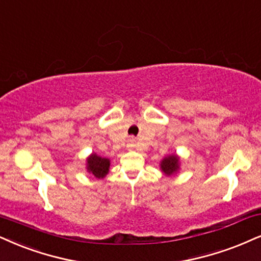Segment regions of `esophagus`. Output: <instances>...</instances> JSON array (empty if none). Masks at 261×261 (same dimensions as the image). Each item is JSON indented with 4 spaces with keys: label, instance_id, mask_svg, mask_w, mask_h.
I'll use <instances>...</instances> for the list:
<instances>
[{
    "label": "esophagus",
    "instance_id": "obj_1",
    "mask_svg": "<svg viewBox=\"0 0 261 261\" xmlns=\"http://www.w3.org/2000/svg\"><path fill=\"white\" fill-rule=\"evenodd\" d=\"M129 146L130 147L136 146V139H133V138H132V139H129Z\"/></svg>",
    "mask_w": 261,
    "mask_h": 261
}]
</instances>
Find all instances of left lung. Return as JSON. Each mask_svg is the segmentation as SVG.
<instances>
[{"label":"left lung","mask_w":261,"mask_h":261,"mask_svg":"<svg viewBox=\"0 0 261 261\" xmlns=\"http://www.w3.org/2000/svg\"><path fill=\"white\" fill-rule=\"evenodd\" d=\"M180 165H181V160H180L179 155H176V153H170V155L166 156L165 159L161 160L160 168L161 172H162L166 176H173L179 173Z\"/></svg>","instance_id":"8db88e82"}]
</instances>
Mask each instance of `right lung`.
Wrapping results in <instances>:
<instances>
[{
	"mask_svg": "<svg viewBox=\"0 0 261 261\" xmlns=\"http://www.w3.org/2000/svg\"><path fill=\"white\" fill-rule=\"evenodd\" d=\"M111 161L106 157L99 156L98 153L92 152L86 159V169L87 172L95 179H104L109 174L110 170Z\"/></svg>",
	"mask_w": 261,
	"mask_h": 261,
	"instance_id": "add662e5",
	"label": "right lung"
}]
</instances>
